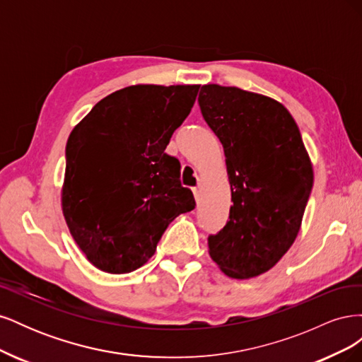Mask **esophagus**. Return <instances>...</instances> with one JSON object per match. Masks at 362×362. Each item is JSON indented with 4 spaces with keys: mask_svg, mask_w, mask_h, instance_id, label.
Listing matches in <instances>:
<instances>
[{
    "mask_svg": "<svg viewBox=\"0 0 362 362\" xmlns=\"http://www.w3.org/2000/svg\"><path fill=\"white\" fill-rule=\"evenodd\" d=\"M193 194H194L196 202H199L201 201V185H198V187L193 189Z\"/></svg>",
    "mask_w": 362,
    "mask_h": 362,
    "instance_id": "esophagus-1",
    "label": "esophagus"
}]
</instances>
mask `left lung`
I'll use <instances>...</instances> for the list:
<instances>
[{"instance_id":"1","label":"left lung","mask_w":362,"mask_h":362,"mask_svg":"<svg viewBox=\"0 0 362 362\" xmlns=\"http://www.w3.org/2000/svg\"><path fill=\"white\" fill-rule=\"evenodd\" d=\"M198 101L223 146L233 201L222 231L208 237V254L229 278L262 275L299 234L314 181L308 151L273 98L205 84Z\"/></svg>"}]
</instances>
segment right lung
I'll return each mask as SVG.
<instances>
[{"instance_id": "1", "label": "right lung", "mask_w": 362, "mask_h": 362, "mask_svg": "<svg viewBox=\"0 0 362 362\" xmlns=\"http://www.w3.org/2000/svg\"><path fill=\"white\" fill-rule=\"evenodd\" d=\"M199 84H136L103 98L71 131L62 210L92 264L120 275L156 254L168 225L192 211L180 161L164 149Z\"/></svg>"}]
</instances>
